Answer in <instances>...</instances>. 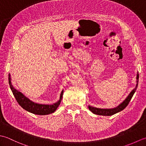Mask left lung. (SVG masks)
Masks as SVG:
<instances>
[{
	"instance_id": "8db88e82",
	"label": "left lung",
	"mask_w": 146,
	"mask_h": 146,
	"mask_svg": "<svg viewBox=\"0 0 146 146\" xmlns=\"http://www.w3.org/2000/svg\"><path fill=\"white\" fill-rule=\"evenodd\" d=\"M137 84L135 86V88L133 89V90L130 92V94L128 95V96L125 99L123 102H121L120 105L117 106V107L113 108H96V107L92 106H88V108L90 109V110L93 112L94 114L98 115H103V116H111L114 115L117 113L120 112L121 111H122L123 109L126 108V106L129 105V103L130 102V101L131 100L133 96V94L135 93V92L137 90V88L138 86V82H139V74L137 72Z\"/></svg>"
}]
</instances>
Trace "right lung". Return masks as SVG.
I'll list each match as a JSON object with an SVG mask.
<instances>
[{"label": "right lung", "mask_w": 146, "mask_h": 146, "mask_svg": "<svg viewBox=\"0 0 146 146\" xmlns=\"http://www.w3.org/2000/svg\"><path fill=\"white\" fill-rule=\"evenodd\" d=\"M9 83L11 88V90L13 92L14 96L16 98L17 103L25 110L28 111L32 113L39 115H45L51 114L56 111L58 106L62 102V96H63L64 90H62L60 98L57 102L52 104V105H43V104L36 103L30 100L28 98L25 96L21 92L15 89L13 85L12 84L11 74H9Z\"/></svg>", "instance_id": "obj_1"}]
</instances>
